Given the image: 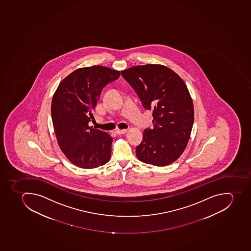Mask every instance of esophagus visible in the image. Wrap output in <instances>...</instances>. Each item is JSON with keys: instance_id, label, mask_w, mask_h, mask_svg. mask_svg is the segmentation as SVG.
Here are the masks:
<instances>
[{"instance_id": "1", "label": "esophagus", "mask_w": 251, "mask_h": 251, "mask_svg": "<svg viewBox=\"0 0 251 251\" xmlns=\"http://www.w3.org/2000/svg\"><path fill=\"white\" fill-rule=\"evenodd\" d=\"M126 132L127 129H119V128H118V129L115 130V133H116L117 134H123V133H126Z\"/></svg>"}]
</instances>
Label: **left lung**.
<instances>
[{
    "instance_id": "left-lung-1",
    "label": "left lung",
    "mask_w": 251,
    "mask_h": 251,
    "mask_svg": "<svg viewBox=\"0 0 251 251\" xmlns=\"http://www.w3.org/2000/svg\"><path fill=\"white\" fill-rule=\"evenodd\" d=\"M146 110H152L153 127L144 130L136 148L146 164L166 166L183 153L194 123V106L185 82L160 64L135 66L122 72Z\"/></svg>"
}]
</instances>
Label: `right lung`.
Wrapping results in <instances>:
<instances>
[{"instance_id": "right-lung-1", "label": "right lung", "mask_w": 251, "mask_h": 251, "mask_svg": "<svg viewBox=\"0 0 251 251\" xmlns=\"http://www.w3.org/2000/svg\"><path fill=\"white\" fill-rule=\"evenodd\" d=\"M119 76V71L103 66L78 68L63 78L53 95L51 118L58 145L76 166L95 169L110 160L113 138L88 124L101 90Z\"/></svg>"}]
</instances>
